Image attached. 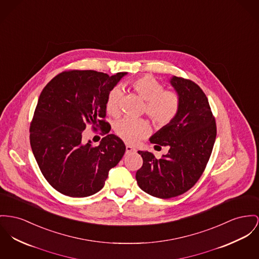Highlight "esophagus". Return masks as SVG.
I'll list each match as a JSON object with an SVG mask.
<instances>
[{
	"instance_id": "esophagus-1",
	"label": "esophagus",
	"mask_w": 259,
	"mask_h": 259,
	"mask_svg": "<svg viewBox=\"0 0 259 259\" xmlns=\"http://www.w3.org/2000/svg\"><path fill=\"white\" fill-rule=\"evenodd\" d=\"M137 150H136V148L135 147H133V146H131V145H126L125 146V153L126 154H131V153H134V152H136Z\"/></svg>"
}]
</instances>
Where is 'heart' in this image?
Listing matches in <instances>:
<instances>
[{
	"label": "heart",
	"instance_id": "1",
	"mask_svg": "<svg viewBox=\"0 0 259 259\" xmlns=\"http://www.w3.org/2000/svg\"><path fill=\"white\" fill-rule=\"evenodd\" d=\"M133 87L138 96L146 102L145 113L157 124L165 125L175 119L180 109V98L174 91L164 90L163 85L152 76H143L134 81ZM122 91L120 87L113 88L107 98L106 110L111 116L121 113ZM119 138L127 143H137L150 132L148 122L144 120L124 118L115 125Z\"/></svg>",
	"mask_w": 259,
	"mask_h": 259
}]
</instances>
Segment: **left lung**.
Returning <instances> with one entry per match:
<instances>
[{"label": "left lung", "instance_id": "obj_1", "mask_svg": "<svg viewBox=\"0 0 259 259\" xmlns=\"http://www.w3.org/2000/svg\"><path fill=\"white\" fill-rule=\"evenodd\" d=\"M169 81L180 98L179 112L149 140L170 149L160 159L152 152L139 150L143 164L136 175L139 188L159 198L178 196L195 185L216 139L215 120L201 88L177 76Z\"/></svg>", "mask_w": 259, "mask_h": 259}]
</instances>
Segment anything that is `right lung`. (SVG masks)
Segmentation results:
<instances>
[{"label": "right lung", "instance_id": "1", "mask_svg": "<svg viewBox=\"0 0 259 259\" xmlns=\"http://www.w3.org/2000/svg\"><path fill=\"white\" fill-rule=\"evenodd\" d=\"M127 72L112 76L95 70H70L44 87L30 125V144L47 182L70 197H87L104 187L109 171L125 152L121 138L108 135L98 146L83 140L88 124L108 134L106 117L110 91Z\"/></svg>", "mask_w": 259, "mask_h": 259}]
</instances>
